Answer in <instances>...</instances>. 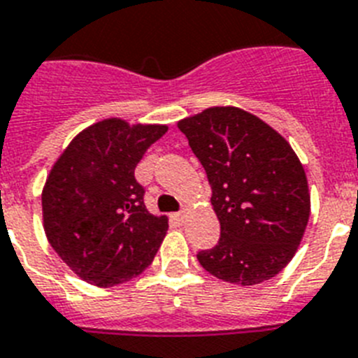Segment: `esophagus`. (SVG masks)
Returning a JSON list of instances; mask_svg holds the SVG:
<instances>
[{
	"label": "esophagus",
	"instance_id": "esophagus-1",
	"mask_svg": "<svg viewBox=\"0 0 358 358\" xmlns=\"http://www.w3.org/2000/svg\"><path fill=\"white\" fill-rule=\"evenodd\" d=\"M173 218H174V220H176V222H178V224H182V222H184V218H185V211L174 213Z\"/></svg>",
	"mask_w": 358,
	"mask_h": 358
}]
</instances>
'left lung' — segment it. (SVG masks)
<instances>
[{"instance_id": "left-lung-1", "label": "left lung", "mask_w": 358, "mask_h": 358, "mask_svg": "<svg viewBox=\"0 0 358 358\" xmlns=\"http://www.w3.org/2000/svg\"><path fill=\"white\" fill-rule=\"evenodd\" d=\"M206 169L220 238L198 251L220 280L255 286L284 269L309 220L304 167L289 143L236 107H211L178 122Z\"/></svg>"}]
</instances>
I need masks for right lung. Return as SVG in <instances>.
I'll return each mask as SVG.
<instances>
[{"instance_id": "right-lung-1", "label": "right lung", "mask_w": 358, "mask_h": 358, "mask_svg": "<svg viewBox=\"0 0 358 358\" xmlns=\"http://www.w3.org/2000/svg\"><path fill=\"white\" fill-rule=\"evenodd\" d=\"M165 133V125L103 120L78 134L54 164L41 194L45 233L85 282L118 286L151 266L169 225L147 211L134 169Z\"/></svg>"}]
</instances>
